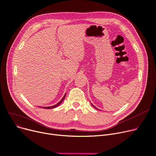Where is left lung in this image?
I'll return each instance as SVG.
<instances>
[{"instance_id": "8db88e82", "label": "left lung", "mask_w": 156, "mask_h": 156, "mask_svg": "<svg viewBox=\"0 0 156 156\" xmlns=\"http://www.w3.org/2000/svg\"><path fill=\"white\" fill-rule=\"evenodd\" d=\"M91 105H92V104H91ZM93 107H94V106H93ZM95 108H96V109H97V108H96V107H95Z\"/></svg>"}]
</instances>
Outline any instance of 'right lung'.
<instances>
[{"instance_id":"right-lung-1","label":"right lung","mask_w":156,"mask_h":156,"mask_svg":"<svg viewBox=\"0 0 156 156\" xmlns=\"http://www.w3.org/2000/svg\"><path fill=\"white\" fill-rule=\"evenodd\" d=\"M66 94L65 95V96L63 97V98L61 99V100L59 101V102H58L56 105H53V106H51V107H41V108H46V109H51V108H55V107H58V106H59L61 103H62V101H63V100L65 99V96H66Z\"/></svg>"}]
</instances>
